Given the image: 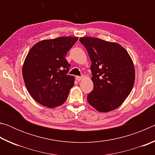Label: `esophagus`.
Listing matches in <instances>:
<instances>
[{
    "label": "esophagus",
    "instance_id": "obj_1",
    "mask_svg": "<svg viewBox=\"0 0 155 155\" xmlns=\"http://www.w3.org/2000/svg\"><path fill=\"white\" fill-rule=\"evenodd\" d=\"M82 78H83V77H79V76H77V77H76V80L78 81H81L82 80Z\"/></svg>",
    "mask_w": 155,
    "mask_h": 155
}]
</instances>
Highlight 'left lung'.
<instances>
[{
    "label": "left lung",
    "instance_id": "obj_1",
    "mask_svg": "<svg viewBox=\"0 0 155 155\" xmlns=\"http://www.w3.org/2000/svg\"><path fill=\"white\" fill-rule=\"evenodd\" d=\"M79 41L91 61L93 90L87 101L100 112L119 107L129 95L135 82V68L128 52L115 42L85 37Z\"/></svg>",
    "mask_w": 155,
    "mask_h": 155
}]
</instances>
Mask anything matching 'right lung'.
Returning <instances> with one entry per match:
<instances>
[{"label": "right lung", "instance_id": "1", "mask_svg": "<svg viewBox=\"0 0 155 155\" xmlns=\"http://www.w3.org/2000/svg\"><path fill=\"white\" fill-rule=\"evenodd\" d=\"M77 37H59L35 44L28 52L22 66L26 87L33 98L49 108L61 105L74 83L68 74L70 64L67 52L77 41Z\"/></svg>", "mask_w": 155, "mask_h": 155}]
</instances>
